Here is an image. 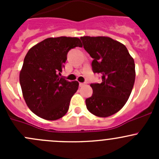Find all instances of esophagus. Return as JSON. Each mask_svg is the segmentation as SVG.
Masks as SVG:
<instances>
[{"label": "esophagus", "mask_w": 159, "mask_h": 159, "mask_svg": "<svg viewBox=\"0 0 159 159\" xmlns=\"http://www.w3.org/2000/svg\"><path fill=\"white\" fill-rule=\"evenodd\" d=\"M84 84H85V83H81V82L79 83V86H80V87H82V86H84Z\"/></svg>", "instance_id": "34e87169"}]
</instances>
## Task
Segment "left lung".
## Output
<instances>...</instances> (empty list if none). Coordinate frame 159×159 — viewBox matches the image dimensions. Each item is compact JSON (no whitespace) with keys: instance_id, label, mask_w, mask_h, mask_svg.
<instances>
[{"instance_id":"left-lung-1","label":"left lung","mask_w":159,"mask_h":159,"mask_svg":"<svg viewBox=\"0 0 159 159\" xmlns=\"http://www.w3.org/2000/svg\"><path fill=\"white\" fill-rule=\"evenodd\" d=\"M84 48L93 58L94 73L101 83H92L91 97L85 100L88 110L98 117L118 112L129 99L135 79L134 59L127 48L108 37H81Z\"/></svg>"}]
</instances>
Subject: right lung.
I'll return each instance as SVG.
<instances>
[{
	"mask_svg": "<svg viewBox=\"0 0 159 159\" xmlns=\"http://www.w3.org/2000/svg\"><path fill=\"white\" fill-rule=\"evenodd\" d=\"M78 38H50L31 48L24 60L20 84L30 110L44 119L62 118L78 89V81L60 77L70 49L81 47Z\"/></svg>",
	"mask_w": 159,
	"mask_h": 159,
	"instance_id": "add662e5",
	"label": "right lung"
}]
</instances>
